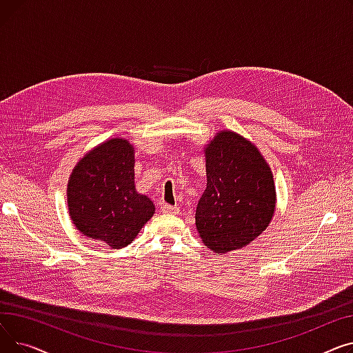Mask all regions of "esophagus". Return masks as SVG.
Here are the masks:
<instances>
[{"label":"esophagus","mask_w":353,"mask_h":353,"mask_svg":"<svg viewBox=\"0 0 353 353\" xmlns=\"http://www.w3.org/2000/svg\"><path fill=\"white\" fill-rule=\"evenodd\" d=\"M161 212L163 213H170V214H177L179 209L176 206H172V205H167V203H163V205H161Z\"/></svg>","instance_id":"esophagus-1"}]
</instances>
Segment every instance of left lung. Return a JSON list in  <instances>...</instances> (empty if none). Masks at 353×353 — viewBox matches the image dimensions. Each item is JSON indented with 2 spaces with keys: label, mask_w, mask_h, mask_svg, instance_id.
Instances as JSON below:
<instances>
[{
  "label": "left lung",
  "mask_w": 353,
  "mask_h": 353,
  "mask_svg": "<svg viewBox=\"0 0 353 353\" xmlns=\"http://www.w3.org/2000/svg\"><path fill=\"white\" fill-rule=\"evenodd\" d=\"M206 174L208 188L196 209L201 242L216 253L249 245L274 213L270 167L250 141L225 130L206 147Z\"/></svg>",
  "instance_id": "left-lung-1"
}]
</instances>
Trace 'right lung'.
<instances>
[{"instance_id":"1","label":"right lung","mask_w":353,"mask_h":353,"mask_svg":"<svg viewBox=\"0 0 353 353\" xmlns=\"http://www.w3.org/2000/svg\"><path fill=\"white\" fill-rule=\"evenodd\" d=\"M67 199L76 228L113 249L132 243L154 213L153 201L136 192L134 148L124 139H111L79 161Z\"/></svg>"}]
</instances>
